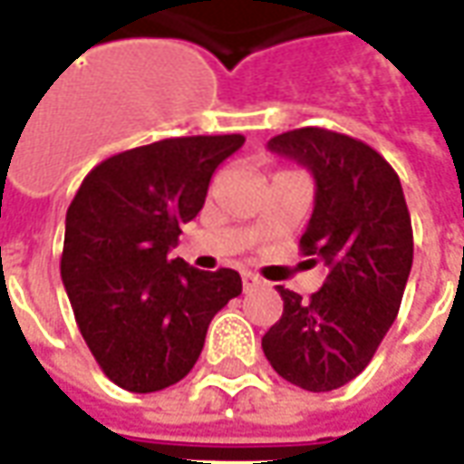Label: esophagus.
<instances>
[{"label": "esophagus", "instance_id": "1", "mask_svg": "<svg viewBox=\"0 0 464 464\" xmlns=\"http://www.w3.org/2000/svg\"><path fill=\"white\" fill-rule=\"evenodd\" d=\"M266 286V281L261 276H256L251 271H243V288L246 291H254V288H261Z\"/></svg>", "mask_w": 464, "mask_h": 464}]
</instances>
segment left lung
<instances>
[{"instance_id": "obj_1", "label": "left lung", "mask_w": 464, "mask_h": 464, "mask_svg": "<svg viewBox=\"0 0 464 464\" xmlns=\"http://www.w3.org/2000/svg\"><path fill=\"white\" fill-rule=\"evenodd\" d=\"M268 150L306 165L316 183L304 256L329 266L324 286L301 301L278 286L284 314L261 339L281 377L309 392H332L362 374L397 319L412 268V221L400 176L367 142L299 128Z\"/></svg>"}]
</instances>
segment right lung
Segmentation results:
<instances>
[{
    "label": "right lung",
    "instance_id": "right-lung-1",
    "mask_svg": "<svg viewBox=\"0 0 464 464\" xmlns=\"http://www.w3.org/2000/svg\"><path fill=\"white\" fill-rule=\"evenodd\" d=\"M243 135L165 138L95 165L67 208L60 271L74 322L105 377L160 392L198 362L210 319L241 294L233 268L170 258Z\"/></svg>",
    "mask_w": 464,
    "mask_h": 464
}]
</instances>
